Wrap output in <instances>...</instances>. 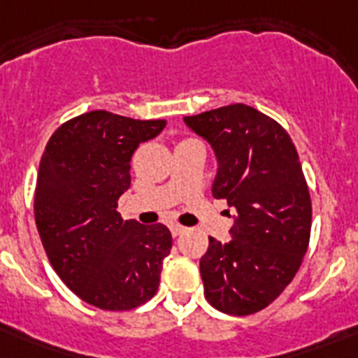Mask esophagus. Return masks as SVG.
Instances as JSON below:
<instances>
[{
  "mask_svg": "<svg viewBox=\"0 0 358 358\" xmlns=\"http://www.w3.org/2000/svg\"><path fill=\"white\" fill-rule=\"evenodd\" d=\"M185 232V229L182 227V224H171V234L174 236V238H178V236H182Z\"/></svg>",
  "mask_w": 358,
  "mask_h": 358,
  "instance_id": "obj_1",
  "label": "esophagus"
}]
</instances>
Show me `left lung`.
<instances>
[{"label":"left lung","instance_id":"obj_1","mask_svg":"<svg viewBox=\"0 0 358 358\" xmlns=\"http://www.w3.org/2000/svg\"><path fill=\"white\" fill-rule=\"evenodd\" d=\"M184 120L215 150L213 199L238 213L229 243L210 236L201 258L204 295L224 314L249 316L282 294L308 249L312 202L299 154L277 120L245 103Z\"/></svg>","mask_w":358,"mask_h":358}]
</instances>
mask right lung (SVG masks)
I'll return each mask as SVG.
<instances>
[{
	"instance_id": "obj_1",
	"label": "right lung",
	"mask_w": 358,
	"mask_h": 358,
	"mask_svg": "<svg viewBox=\"0 0 358 358\" xmlns=\"http://www.w3.org/2000/svg\"><path fill=\"white\" fill-rule=\"evenodd\" d=\"M165 124L89 111L61 124L42 154L35 221L48 260L80 299L102 310L152 299L173 247L165 224L145 227L117 212L134 152Z\"/></svg>"
}]
</instances>
